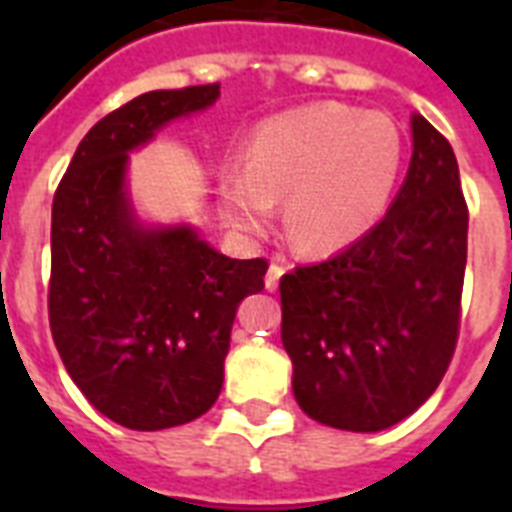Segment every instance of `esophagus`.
I'll return each mask as SVG.
<instances>
[{
  "mask_svg": "<svg viewBox=\"0 0 512 512\" xmlns=\"http://www.w3.org/2000/svg\"><path fill=\"white\" fill-rule=\"evenodd\" d=\"M287 271H289V265L284 263V260H273L271 268H268V273H265V287H268L273 292V289L279 287V279Z\"/></svg>",
  "mask_w": 512,
  "mask_h": 512,
  "instance_id": "esophagus-1",
  "label": "esophagus"
}]
</instances>
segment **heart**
Listing matches in <instances>:
<instances>
[{"mask_svg":"<svg viewBox=\"0 0 512 512\" xmlns=\"http://www.w3.org/2000/svg\"><path fill=\"white\" fill-rule=\"evenodd\" d=\"M401 164L404 138L393 119L335 100L311 103L252 132L244 164L220 175V201L233 228L257 233L284 199V231L295 247L327 255L372 231Z\"/></svg>","mask_w":512,"mask_h":512,"instance_id":"heart-1","label":"heart"}]
</instances>
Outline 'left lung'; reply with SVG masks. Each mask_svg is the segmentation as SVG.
Wrapping results in <instances>:
<instances>
[{"instance_id": "left-lung-1", "label": "left lung", "mask_w": 512, "mask_h": 512, "mask_svg": "<svg viewBox=\"0 0 512 512\" xmlns=\"http://www.w3.org/2000/svg\"><path fill=\"white\" fill-rule=\"evenodd\" d=\"M412 162L388 215L324 263L281 276V342L311 420L377 433L420 409L457 348L468 204L449 140L412 116Z\"/></svg>"}]
</instances>
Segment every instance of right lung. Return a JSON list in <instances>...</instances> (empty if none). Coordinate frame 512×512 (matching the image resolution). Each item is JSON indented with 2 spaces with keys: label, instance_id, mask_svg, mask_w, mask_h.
<instances>
[{
  "label": "right lung",
  "instance_id": "obj_1",
  "mask_svg": "<svg viewBox=\"0 0 512 512\" xmlns=\"http://www.w3.org/2000/svg\"><path fill=\"white\" fill-rule=\"evenodd\" d=\"M217 95L220 84L154 90L103 116L52 199V340L84 398L130 430L215 404L236 308L265 287L268 260H231L188 225L146 228L127 196V154Z\"/></svg>",
  "mask_w": 512,
  "mask_h": 512
}]
</instances>
